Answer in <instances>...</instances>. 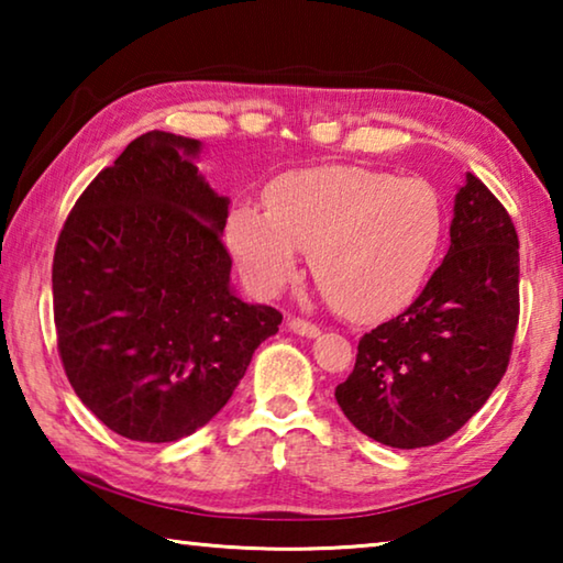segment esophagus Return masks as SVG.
I'll list each match as a JSON object with an SVG mask.
<instances>
[{
	"label": "esophagus",
	"instance_id": "esophagus-1",
	"mask_svg": "<svg viewBox=\"0 0 563 563\" xmlns=\"http://www.w3.org/2000/svg\"><path fill=\"white\" fill-rule=\"evenodd\" d=\"M288 328L295 332V335H302V338H318L320 335V328L316 325V322L302 320V318H290Z\"/></svg>",
	"mask_w": 563,
	"mask_h": 563
}]
</instances>
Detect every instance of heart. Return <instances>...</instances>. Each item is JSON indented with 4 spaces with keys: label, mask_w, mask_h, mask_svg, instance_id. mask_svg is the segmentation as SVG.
<instances>
[{
    "label": "heart",
    "mask_w": 563,
    "mask_h": 563,
    "mask_svg": "<svg viewBox=\"0 0 563 563\" xmlns=\"http://www.w3.org/2000/svg\"><path fill=\"white\" fill-rule=\"evenodd\" d=\"M444 231L437 190L357 166L295 170L265 188V208L235 203L225 238L255 290L275 295L312 251V275L352 320H379L415 298Z\"/></svg>",
    "instance_id": "b5f03b06"
}]
</instances>
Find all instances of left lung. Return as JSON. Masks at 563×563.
<instances>
[{"label":"left lung","mask_w":563,"mask_h":563,"mask_svg":"<svg viewBox=\"0 0 563 563\" xmlns=\"http://www.w3.org/2000/svg\"><path fill=\"white\" fill-rule=\"evenodd\" d=\"M452 245L419 298L365 332L342 412L397 450L444 442L507 373L519 325V238L507 208L474 174L454 198Z\"/></svg>","instance_id":"1"}]
</instances>
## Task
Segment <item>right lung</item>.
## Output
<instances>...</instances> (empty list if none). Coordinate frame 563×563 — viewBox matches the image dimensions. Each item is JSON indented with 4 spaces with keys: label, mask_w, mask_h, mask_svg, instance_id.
Masks as SVG:
<instances>
[{
    "label": "right lung",
    "mask_w": 563,
    "mask_h": 563,
    "mask_svg": "<svg viewBox=\"0 0 563 563\" xmlns=\"http://www.w3.org/2000/svg\"><path fill=\"white\" fill-rule=\"evenodd\" d=\"M198 151L196 139L166 131L133 139L79 196L56 241L64 373L133 442H176L211 422L283 322L231 290L228 198L190 164Z\"/></svg>",
    "instance_id": "add662e5"
}]
</instances>
